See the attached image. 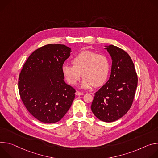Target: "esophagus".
Segmentation results:
<instances>
[{"label":"esophagus","mask_w":158,"mask_h":158,"mask_svg":"<svg viewBox=\"0 0 158 158\" xmlns=\"http://www.w3.org/2000/svg\"><path fill=\"white\" fill-rule=\"evenodd\" d=\"M75 94H76V95L79 96V95H83V93L80 92H79V91H77L76 93H75Z\"/></svg>","instance_id":"1"}]
</instances>
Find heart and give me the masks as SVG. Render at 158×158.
<instances>
[{
    "label": "heart",
    "mask_w": 158,
    "mask_h": 158,
    "mask_svg": "<svg viewBox=\"0 0 158 158\" xmlns=\"http://www.w3.org/2000/svg\"><path fill=\"white\" fill-rule=\"evenodd\" d=\"M73 66L63 64L61 72L66 81L75 85L81 77H84L80 86L83 89H89L93 86L98 87L106 81L110 72V63L103 55H97L90 51H84L73 60Z\"/></svg>",
    "instance_id": "obj_1"
}]
</instances>
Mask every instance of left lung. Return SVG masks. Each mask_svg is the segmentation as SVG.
<instances>
[{
    "instance_id": "left-lung-1",
    "label": "left lung",
    "mask_w": 158,
    "mask_h": 158,
    "mask_svg": "<svg viewBox=\"0 0 158 158\" xmlns=\"http://www.w3.org/2000/svg\"><path fill=\"white\" fill-rule=\"evenodd\" d=\"M112 61L108 81L95 94L91 109L102 121L112 122L130 109L137 86L134 64L127 52L114 45L105 46Z\"/></svg>"
}]
</instances>
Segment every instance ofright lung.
<instances>
[{
  "instance_id": "add662e5",
  "label": "right lung",
  "mask_w": 158,
  "mask_h": 158,
  "mask_svg": "<svg viewBox=\"0 0 158 158\" xmlns=\"http://www.w3.org/2000/svg\"><path fill=\"white\" fill-rule=\"evenodd\" d=\"M71 48L47 44L34 51L19 75L18 88L29 113L44 123L60 121L71 107L75 90L67 85L61 72Z\"/></svg>"
}]
</instances>
